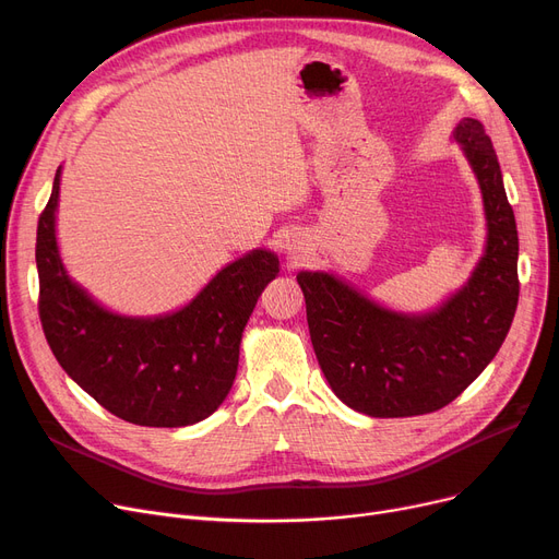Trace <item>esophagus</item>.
I'll return each mask as SVG.
<instances>
[{"label":"esophagus","mask_w":559,"mask_h":559,"mask_svg":"<svg viewBox=\"0 0 559 559\" xmlns=\"http://www.w3.org/2000/svg\"><path fill=\"white\" fill-rule=\"evenodd\" d=\"M295 249H297V247H295ZM295 249H289V251H295Z\"/></svg>","instance_id":"1"}]
</instances>
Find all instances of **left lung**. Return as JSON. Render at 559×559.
<instances>
[{
    "mask_svg": "<svg viewBox=\"0 0 559 559\" xmlns=\"http://www.w3.org/2000/svg\"><path fill=\"white\" fill-rule=\"evenodd\" d=\"M472 163L489 238L472 281L432 314L405 317L331 274L301 272L310 340L333 392L369 417H417L457 399L501 348L519 304V235L485 127L455 129Z\"/></svg>",
    "mask_w": 559,
    "mask_h": 559,
    "instance_id": "1",
    "label": "left lung"
}]
</instances>
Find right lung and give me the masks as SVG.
Listing matches in <instances>:
<instances>
[{"mask_svg":"<svg viewBox=\"0 0 559 559\" xmlns=\"http://www.w3.org/2000/svg\"><path fill=\"white\" fill-rule=\"evenodd\" d=\"M61 169L38 219V312L51 354L110 415L135 426H190L222 405L240 340L278 258L253 251L224 267L183 310L156 319L117 317L74 285L53 235Z\"/></svg>","mask_w":559,"mask_h":559,"instance_id":"add662e5","label":"right lung"}]
</instances>
